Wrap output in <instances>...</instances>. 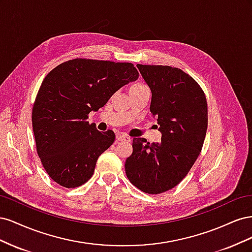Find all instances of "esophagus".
Listing matches in <instances>:
<instances>
[{"mask_svg":"<svg viewBox=\"0 0 252 252\" xmlns=\"http://www.w3.org/2000/svg\"><path fill=\"white\" fill-rule=\"evenodd\" d=\"M117 141H126V142H130V141H131V139L129 138V136H127L126 134L119 133V134H117Z\"/></svg>","mask_w":252,"mask_h":252,"instance_id":"obj_1","label":"esophagus"}]
</instances>
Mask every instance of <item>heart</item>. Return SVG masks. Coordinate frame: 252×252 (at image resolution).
I'll use <instances>...</instances> for the list:
<instances>
[{
  "mask_svg": "<svg viewBox=\"0 0 252 252\" xmlns=\"http://www.w3.org/2000/svg\"><path fill=\"white\" fill-rule=\"evenodd\" d=\"M142 88H147L144 84H134V85L131 87V90H135V89H142Z\"/></svg>",
  "mask_w": 252,
  "mask_h": 252,
  "instance_id": "1",
  "label": "heart"
}]
</instances>
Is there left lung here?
I'll return each instance as SVG.
<instances>
[{"label":"left lung","mask_w":252,"mask_h":252,"mask_svg":"<svg viewBox=\"0 0 252 252\" xmlns=\"http://www.w3.org/2000/svg\"><path fill=\"white\" fill-rule=\"evenodd\" d=\"M136 67L151 90L150 112L162 139L150 144L134 138L125 171L136 188L158 194L177 186L199 157L208 125L207 101L199 84L179 68Z\"/></svg>","instance_id":"1"}]
</instances>
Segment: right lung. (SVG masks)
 <instances>
[{"label":"right lung","mask_w":252,"mask_h":252,"mask_svg":"<svg viewBox=\"0 0 252 252\" xmlns=\"http://www.w3.org/2000/svg\"><path fill=\"white\" fill-rule=\"evenodd\" d=\"M138 78L131 63L89 59L67 61L45 77L33 104L32 128L43 167L59 185L79 187L93 177L98 157L116 135L98 131L88 114Z\"/></svg>","instance_id":"obj_1"}]
</instances>
